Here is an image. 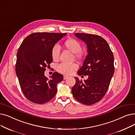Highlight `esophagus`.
Returning <instances> with one entry per match:
<instances>
[{
    "label": "esophagus",
    "instance_id": "34e87169",
    "mask_svg": "<svg viewBox=\"0 0 135 135\" xmlns=\"http://www.w3.org/2000/svg\"><path fill=\"white\" fill-rule=\"evenodd\" d=\"M68 78V76H67V75H64L63 76V79L64 80H66V79H67Z\"/></svg>",
    "mask_w": 135,
    "mask_h": 135
}]
</instances>
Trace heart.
I'll list each match as a JSON object with an SVG mask.
<instances>
[{
	"label": "heart",
	"mask_w": 135,
	"mask_h": 135,
	"mask_svg": "<svg viewBox=\"0 0 135 135\" xmlns=\"http://www.w3.org/2000/svg\"><path fill=\"white\" fill-rule=\"evenodd\" d=\"M64 47L67 50L74 54L75 57L78 58H81L83 57V53L80 51L81 46L80 44L73 38H69L65 41L64 42ZM60 54V50L59 47L55 45L53 47L51 50V56L54 61H58L59 60ZM78 68L77 64L75 63L68 64L66 63H61L57 67L58 71L64 74L69 75L73 73V72Z\"/></svg>",
	"instance_id": "b5f03b06"
}]
</instances>
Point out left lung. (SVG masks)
Wrapping results in <instances>:
<instances>
[{"instance_id":"8db88e82","label":"left lung","mask_w":135,"mask_h":135,"mask_svg":"<svg viewBox=\"0 0 135 135\" xmlns=\"http://www.w3.org/2000/svg\"><path fill=\"white\" fill-rule=\"evenodd\" d=\"M74 35L86 45L87 56L77 72L88 75L86 80L75 77L72 89L74 98L87 105L100 101L106 94L114 73V55L108 42L97 35L75 33Z\"/></svg>"}]
</instances>
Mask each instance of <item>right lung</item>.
<instances>
[{
  "label": "right lung",
  "instance_id": "add662e5",
  "mask_svg": "<svg viewBox=\"0 0 135 135\" xmlns=\"http://www.w3.org/2000/svg\"><path fill=\"white\" fill-rule=\"evenodd\" d=\"M67 33L36 32L29 35L17 52L16 74L22 91L31 102L44 104L53 98L57 85L63 79L61 74L45 75L46 67L53 61L51 50Z\"/></svg>",
  "mask_w": 135,
  "mask_h": 135
}]
</instances>
